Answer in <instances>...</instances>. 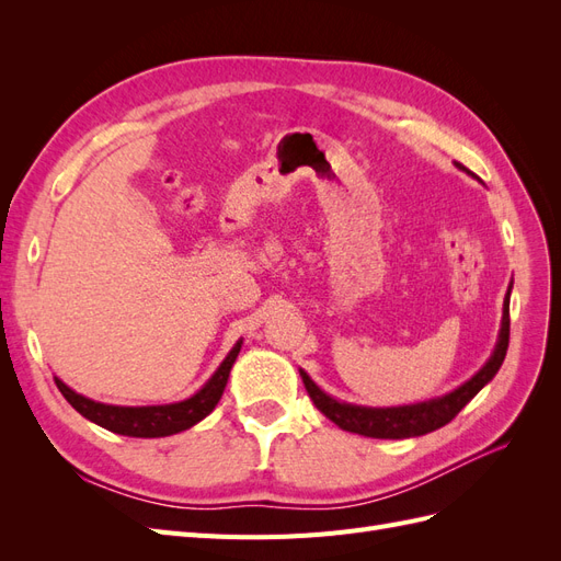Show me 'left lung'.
Listing matches in <instances>:
<instances>
[{"label":"left lung","mask_w":561,"mask_h":561,"mask_svg":"<svg viewBox=\"0 0 561 561\" xmlns=\"http://www.w3.org/2000/svg\"><path fill=\"white\" fill-rule=\"evenodd\" d=\"M456 165L463 168L461 163H456ZM507 342H511V293H507L505 304H503V325H501V336H499L494 355H491L489 363L478 371V375L445 398L421 402V404H410V407L369 410V407H355V404L339 402V400L322 393V390L307 377V371H299V375H301L304 386H307V393L313 400V404L332 423H336L342 431L358 433L365 437H381V439L416 437V435H426V433H433L437 428L447 426V423L458 412H461L474 396L480 393L484 383H489L496 377V371L503 365V358L507 353Z\"/></svg>","instance_id":"obj_1"}]
</instances>
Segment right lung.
Here are the masks:
<instances>
[{
    "instance_id": "1",
    "label": "right lung",
    "mask_w": 561,
    "mask_h": 561,
    "mask_svg": "<svg viewBox=\"0 0 561 561\" xmlns=\"http://www.w3.org/2000/svg\"><path fill=\"white\" fill-rule=\"evenodd\" d=\"M239 351H241V342L231 348L225 363L219 365V369L210 377V381L203 386L196 396L175 404L116 407V404H103V402H93L89 398H83L75 393L72 388H67L60 379H56V386L65 396V400L70 402L81 416H87L89 421L98 423V426H103L118 435H128V437H165V435L192 428L194 423L206 419L215 410V404L225 393L229 371H231V365L236 363Z\"/></svg>"
}]
</instances>
